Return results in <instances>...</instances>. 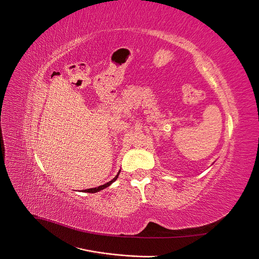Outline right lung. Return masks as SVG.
Returning <instances> with one entry per match:
<instances>
[{
    "instance_id": "1",
    "label": "right lung",
    "mask_w": 259,
    "mask_h": 259,
    "mask_svg": "<svg viewBox=\"0 0 259 259\" xmlns=\"http://www.w3.org/2000/svg\"><path fill=\"white\" fill-rule=\"evenodd\" d=\"M119 174H120V171H119V173H117V175H116L112 180H110V182L105 184V185H103V186H99V187H97V188H91V189H86V190H84V191H85V192H90V193H95V192H98V191H100V190H103V189H105V188L110 186V185L114 182V180H116V178H117V176H119Z\"/></svg>"
}]
</instances>
